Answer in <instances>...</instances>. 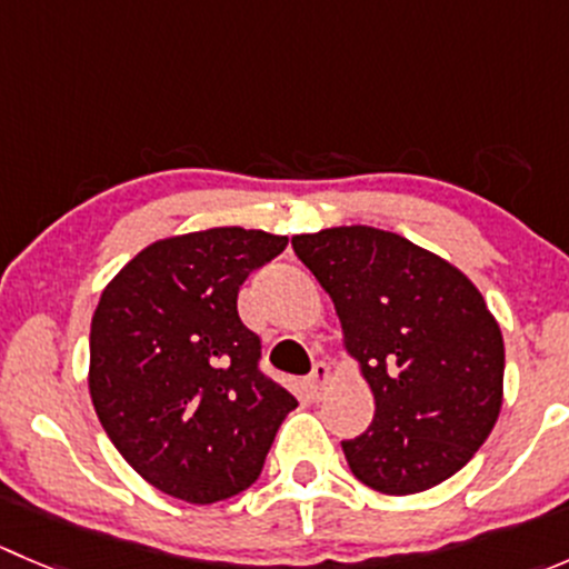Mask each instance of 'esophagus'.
<instances>
[{"instance_id": "34e87169", "label": "esophagus", "mask_w": 569, "mask_h": 569, "mask_svg": "<svg viewBox=\"0 0 569 569\" xmlns=\"http://www.w3.org/2000/svg\"><path fill=\"white\" fill-rule=\"evenodd\" d=\"M330 377H332L330 366L321 363V360H319V363H313V371L308 375V388H311V393L319 396L321 391H325L327 382H330Z\"/></svg>"}]
</instances>
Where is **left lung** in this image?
Masks as SVG:
<instances>
[{
  "mask_svg": "<svg viewBox=\"0 0 569 569\" xmlns=\"http://www.w3.org/2000/svg\"><path fill=\"white\" fill-rule=\"evenodd\" d=\"M330 295L375 393V421L341 440L349 470L386 496L455 476L501 412L503 338L473 283L435 252L369 226L291 239Z\"/></svg>",
  "mask_w": 569,
  "mask_h": 569,
  "instance_id": "8db88e82",
  "label": "left lung"
}]
</instances>
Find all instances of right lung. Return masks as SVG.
<instances>
[{"mask_svg": "<svg viewBox=\"0 0 569 569\" xmlns=\"http://www.w3.org/2000/svg\"><path fill=\"white\" fill-rule=\"evenodd\" d=\"M289 239L209 228L137 252L90 325V396L123 460L189 503L239 496L261 476L297 407L261 371V338L239 319V286Z\"/></svg>", "mask_w": 569, "mask_h": 569, "instance_id": "add662e5", "label": "right lung"}]
</instances>
